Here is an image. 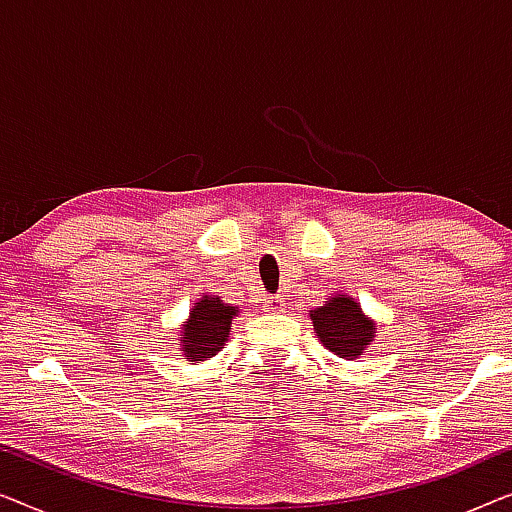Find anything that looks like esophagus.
<instances>
[{"label":"esophagus","instance_id":"1","mask_svg":"<svg viewBox=\"0 0 512 512\" xmlns=\"http://www.w3.org/2000/svg\"><path fill=\"white\" fill-rule=\"evenodd\" d=\"M263 307H265V312H282L286 307V300L282 296H270V298H265Z\"/></svg>","mask_w":512,"mask_h":512}]
</instances>
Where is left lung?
<instances>
[{"label":"left lung","instance_id":"left-lung-1","mask_svg":"<svg viewBox=\"0 0 512 512\" xmlns=\"http://www.w3.org/2000/svg\"><path fill=\"white\" fill-rule=\"evenodd\" d=\"M310 317L319 340L340 359H356L363 345L373 340V324L363 317L361 307L352 298L335 296L324 307L312 310Z\"/></svg>","mask_w":512,"mask_h":512}]
</instances>
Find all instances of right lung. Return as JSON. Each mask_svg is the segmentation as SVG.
Returning <instances> with one entry per match:
<instances>
[{"instance_id":"add662e5","label":"right lung","mask_w":512,"mask_h":512,"mask_svg":"<svg viewBox=\"0 0 512 512\" xmlns=\"http://www.w3.org/2000/svg\"><path fill=\"white\" fill-rule=\"evenodd\" d=\"M235 314V307L223 305L219 298H205L195 303L191 319L186 324L181 349L193 361L212 359L223 347V342L228 340L230 321H233Z\"/></svg>"}]
</instances>
